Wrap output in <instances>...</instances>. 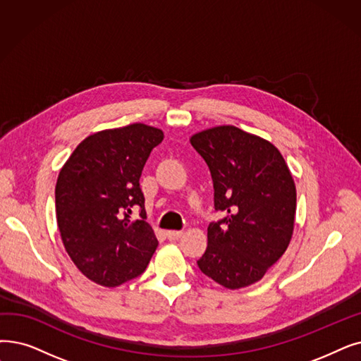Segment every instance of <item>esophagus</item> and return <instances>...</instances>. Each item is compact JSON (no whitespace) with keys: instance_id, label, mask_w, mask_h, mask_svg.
Wrapping results in <instances>:
<instances>
[{"instance_id":"obj_1","label":"esophagus","mask_w":361,"mask_h":361,"mask_svg":"<svg viewBox=\"0 0 361 361\" xmlns=\"http://www.w3.org/2000/svg\"><path fill=\"white\" fill-rule=\"evenodd\" d=\"M181 236H183V231L181 230H169V231H166V238L169 240H177Z\"/></svg>"}]
</instances>
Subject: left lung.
<instances>
[{
	"label": "left lung",
	"instance_id": "1",
	"mask_svg": "<svg viewBox=\"0 0 361 361\" xmlns=\"http://www.w3.org/2000/svg\"><path fill=\"white\" fill-rule=\"evenodd\" d=\"M214 181L215 211L200 271L228 289L261 280L292 239L296 190L283 156L267 140L233 125L190 138Z\"/></svg>",
	"mask_w": 361,
	"mask_h": 361
}]
</instances>
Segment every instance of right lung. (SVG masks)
I'll return each instance as SVG.
<instances>
[{
	"mask_svg": "<svg viewBox=\"0 0 361 361\" xmlns=\"http://www.w3.org/2000/svg\"><path fill=\"white\" fill-rule=\"evenodd\" d=\"M164 133L145 123L87 137L56 184V216L71 259L94 283L115 288L143 274L158 247L140 177ZM140 219L130 221L133 209Z\"/></svg>",
	"mask_w": 361,
	"mask_h": 361,
	"instance_id": "1",
	"label": "right lung"
}]
</instances>
